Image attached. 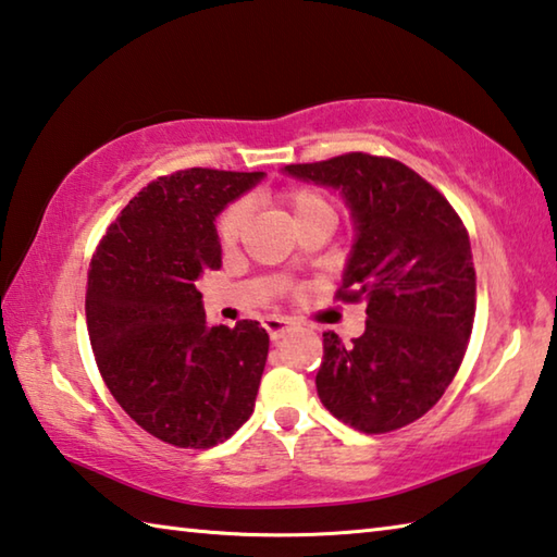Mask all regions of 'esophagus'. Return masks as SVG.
Here are the masks:
<instances>
[{
    "instance_id": "obj_1",
    "label": "esophagus",
    "mask_w": 557,
    "mask_h": 557,
    "mask_svg": "<svg viewBox=\"0 0 557 557\" xmlns=\"http://www.w3.org/2000/svg\"><path fill=\"white\" fill-rule=\"evenodd\" d=\"M262 326H265V332L270 334L272 342H277V338L285 336L295 324H292L287 317H265L262 319Z\"/></svg>"
}]
</instances>
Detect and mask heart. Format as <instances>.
<instances>
[{"instance_id": "heart-1", "label": "heart", "mask_w": 557, "mask_h": 557, "mask_svg": "<svg viewBox=\"0 0 557 557\" xmlns=\"http://www.w3.org/2000/svg\"><path fill=\"white\" fill-rule=\"evenodd\" d=\"M280 203L292 213V221L295 225L299 221L309 219V215L317 213H334L332 201L312 186H289L285 191H280ZM245 221H248V211H245L243 203H233L221 213L219 223H215V233H219V243L225 250L233 248L235 243L240 240Z\"/></svg>"}]
</instances>
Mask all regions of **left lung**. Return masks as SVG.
I'll list each match as a JSON object with an SVG mask.
<instances>
[{"label":"left lung","instance_id":"8db88e82","mask_svg":"<svg viewBox=\"0 0 557 557\" xmlns=\"http://www.w3.org/2000/svg\"><path fill=\"white\" fill-rule=\"evenodd\" d=\"M285 172L338 188L358 231L336 299L366 301V332L348 346L324 332L319 398L366 435L410 425L445 395L474 326L465 223L435 186L391 157L348 152Z\"/></svg>","mask_w":557,"mask_h":557}]
</instances>
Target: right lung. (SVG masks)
I'll return each instance as SVG.
<instances>
[{"label":"right lung","instance_id":"right-lung-1","mask_svg":"<svg viewBox=\"0 0 557 557\" xmlns=\"http://www.w3.org/2000/svg\"><path fill=\"white\" fill-rule=\"evenodd\" d=\"M262 172L182 169L149 182L92 252L86 322L112 398L149 435L209 449L256 408L270 336L209 326L196 280L221 268L213 219Z\"/></svg>","mask_w":557,"mask_h":557}]
</instances>
